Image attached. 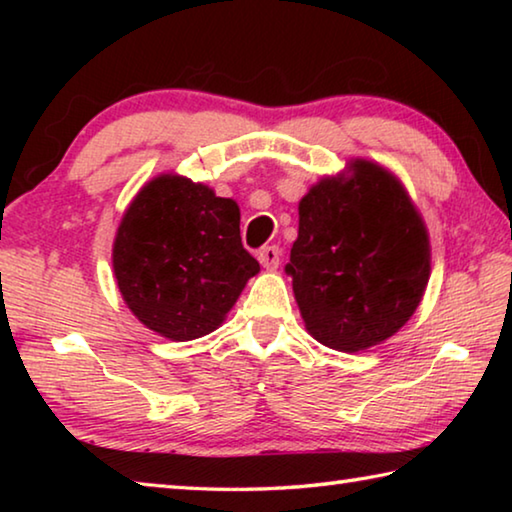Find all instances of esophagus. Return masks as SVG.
Wrapping results in <instances>:
<instances>
[{"instance_id":"1","label":"esophagus","mask_w":512,"mask_h":512,"mask_svg":"<svg viewBox=\"0 0 512 512\" xmlns=\"http://www.w3.org/2000/svg\"><path fill=\"white\" fill-rule=\"evenodd\" d=\"M280 257H282V250L277 246H264V248H259V253H257L259 264H262L264 268L280 266Z\"/></svg>"}]
</instances>
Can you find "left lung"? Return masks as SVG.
Returning <instances> with one entry per match:
<instances>
[{
	"instance_id": "1",
	"label": "left lung",
	"mask_w": 512,
	"mask_h": 512,
	"mask_svg": "<svg viewBox=\"0 0 512 512\" xmlns=\"http://www.w3.org/2000/svg\"><path fill=\"white\" fill-rule=\"evenodd\" d=\"M291 275L309 334L359 352L393 336L418 309L429 280V237L400 180L352 162L300 201Z\"/></svg>"
}]
</instances>
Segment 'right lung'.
<instances>
[{
  "instance_id": "add662e5",
  "label": "right lung",
  "mask_w": 512,
  "mask_h": 512,
  "mask_svg": "<svg viewBox=\"0 0 512 512\" xmlns=\"http://www.w3.org/2000/svg\"><path fill=\"white\" fill-rule=\"evenodd\" d=\"M112 266L128 309L173 341L214 332L259 273L241 244L237 203L180 176L155 178L135 196Z\"/></svg>"
}]
</instances>
